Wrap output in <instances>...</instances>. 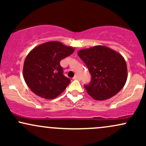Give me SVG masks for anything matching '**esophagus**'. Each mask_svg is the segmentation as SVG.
<instances>
[{
    "label": "esophagus",
    "instance_id": "esophagus-1",
    "mask_svg": "<svg viewBox=\"0 0 146 146\" xmlns=\"http://www.w3.org/2000/svg\"><path fill=\"white\" fill-rule=\"evenodd\" d=\"M73 80H80V78L78 75H75L74 77H73Z\"/></svg>",
    "mask_w": 146,
    "mask_h": 146
}]
</instances>
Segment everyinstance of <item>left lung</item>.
<instances>
[{
    "label": "left lung",
    "instance_id": "left-lung-1",
    "mask_svg": "<svg viewBox=\"0 0 146 146\" xmlns=\"http://www.w3.org/2000/svg\"><path fill=\"white\" fill-rule=\"evenodd\" d=\"M78 55L91 74L90 83L84 87L94 100L102 101L110 99L124 86L128 69L124 58L119 53L98 45L80 50Z\"/></svg>",
    "mask_w": 146,
    "mask_h": 146
}]
</instances>
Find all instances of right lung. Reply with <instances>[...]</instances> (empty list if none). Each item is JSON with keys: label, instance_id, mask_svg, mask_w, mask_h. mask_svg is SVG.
I'll list each match as a JSON object with an SVG mask.
<instances>
[{"label": "right lung", "instance_id": "1", "mask_svg": "<svg viewBox=\"0 0 146 146\" xmlns=\"http://www.w3.org/2000/svg\"><path fill=\"white\" fill-rule=\"evenodd\" d=\"M75 48L60 42L50 41L38 45L27 56L23 65V78L33 93L53 100L71 82L63 75L60 62L72 54Z\"/></svg>", "mask_w": 146, "mask_h": 146}]
</instances>
